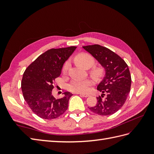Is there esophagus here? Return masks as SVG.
<instances>
[{
	"mask_svg": "<svg viewBox=\"0 0 154 154\" xmlns=\"http://www.w3.org/2000/svg\"><path fill=\"white\" fill-rule=\"evenodd\" d=\"M80 96H82V97H89V94H79Z\"/></svg>",
	"mask_w": 154,
	"mask_h": 154,
	"instance_id": "esophagus-1",
	"label": "esophagus"
}]
</instances>
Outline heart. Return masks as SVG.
Returning a JSON list of instances; mask_svg holds the SVG:
<instances>
[{"label":"heart","instance_id":"b5f03b06","mask_svg":"<svg viewBox=\"0 0 154 154\" xmlns=\"http://www.w3.org/2000/svg\"><path fill=\"white\" fill-rule=\"evenodd\" d=\"M74 60L85 68H89L94 64V59L88 53H81L75 55ZM70 67V62L67 61L63 67V73H66ZM91 75L94 78H99L103 74L102 69L98 67L93 68L90 71ZM93 85L92 81L89 79H75L72 80L67 85V89L74 93H85L88 92Z\"/></svg>","mask_w":154,"mask_h":154}]
</instances>
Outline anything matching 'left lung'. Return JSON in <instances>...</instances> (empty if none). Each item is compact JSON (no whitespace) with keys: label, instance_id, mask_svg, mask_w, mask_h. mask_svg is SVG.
<instances>
[{"label":"left lung","instance_id":"8db88e82","mask_svg":"<svg viewBox=\"0 0 154 154\" xmlns=\"http://www.w3.org/2000/svg\"><path fill=\"white\" fill-rule=\"evenodd\" d=\"M83 48L90 53L106 71L103 80L97 87L102 93L97 103L89 109L99 115L109 116L116 112L125 103L131 87V75L123 59L107 48L89 45Z\"/></svg>","mask_w":154,"mask_h":154}]
</instances>
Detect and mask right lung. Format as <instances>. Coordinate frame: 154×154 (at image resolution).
I'll return each instance as SVG.
<instances>
[{
    "mask_svg": "<svg viewBox=\"0 0 154 154\" xmlns=\"http://www.w3.org/2000/svg\"><path fill=\"white\" fill-rule=\"evenodd\" d=\"M76 48L50 49L32 62L23 74V97L32 112L42 119H57L67 109L69 100L73 94L65 92L63 98L55 99L52 95V90L55 79L61 75L63 63Z\"/></svg>",
    "mask_w": 154,
    "mask_h": 154,
    "instance_id": "right-lung-1",
    "label": "right lung"
}]
</instances>
